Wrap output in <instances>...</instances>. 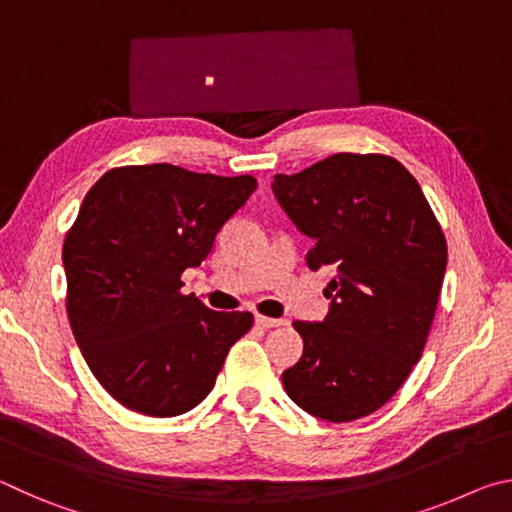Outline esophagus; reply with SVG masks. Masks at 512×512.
Masks as SVG:
<instances>
[{"instance_id": "esophagus-1", "label": "esophagus", "mask_w": 512, "mask_h": 512, "mask_svg": "<svg viewBox=\"0 0 512 512\" xmlns=\"http://www.w3.org/2000/svg\"><path fill=\"white\" fill-rule=\"evenodd\" d=\"M255 323H257L259 327H264V329H271V327L284 325V320H280V318H268V316H262V314H255Z\"/></svg>"}]
</instances>
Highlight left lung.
I'll return each instance as SVG.
<instances>
[{
	"instance_id": "obj_1",
	"label": "left lung",
	"mask_w": 512,
	"mask_h": 512,
	"mask_svg": "<svg viewBox=\"0 0 512 512\" xmlns=\"http://www.w3.org/2000/svg\"><path fill=\"white\" fill-rule=\"evenodd\" d=\"M273 194L314 239L311 271L336 268L327 318L293 323L305 348L282 372L284 391L320 420H359L391 400L422 357L447 266L443 228L391 155H329L277 173Z\"/></svg>"
}]
</instances>
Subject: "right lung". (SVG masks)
Instances as JSON below:
<instances>
[{
  "label": "right lung",
  "mask_w": 512,
  "mask_h": 512,
  "mask_svg": "<svg viewBox=\"0 0 512 512\" xmlns=\"http://www.w3.org/2000/svg\"><path fill=\"white\" fill-rule=\"evenodd\" d=\"M257 189L253 176L173 164L103 173L67 230V318L99 384L151 418H173L214 388L250 311H212L180 275L201 266L216 232Z\"/></svg>",
  "instance_id": "right-lung-1"
}]
</instances>
